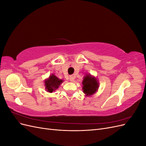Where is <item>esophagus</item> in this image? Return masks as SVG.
<instances>
[{"label":"esophagus","mask_w":146,"mask_h":146,"mask_svg":"<svg viewBox=\"0 0 146 146\" xmlns=\"http://www.w3.org/2000/svg\"><path fill=\"white\" fill-rule=\"evenodd\" d=\"M74 80V77L72 76H70V77H69V80H70V82H73Z\"/></svg>","instance_id":"34e87169"}]
</instances>
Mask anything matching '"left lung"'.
<instances>
[{
	"label": "left lung",
	"instance_id": "obj_1",
	"mask_svg": "<svg viewBox=\"0 0 146 146\" xmlns=\"http://www.w3.org/2000/svg\"><path fill=\"white\" fill-rule=\"evenodd\" d=\"M82 90L86 96H91L98 91L99 83L94 76L88 74L83 77L82 81Z\"/></svg>",
	"mask_w": 146,
	"mask_h": 146
}]
</instances>
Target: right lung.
<instances>
[{
  "mask_svg": "<svg viewBox=\"0 0 146 146\" xmlns=\"http://www.w3.org/2000/svg\"><path fill=\"white\" fill-rule=\"evenodd\" d=\"M64 82L62 79H60L55 74H52L50 76L44 80L45 89L48 92H52L56 90L61 83Z\"/></svg>",
  "mask_w": 146,
  "mask_h": 146,
  "instance_id": "obj_1",
  "label": "right lung"
}]
</instances>
